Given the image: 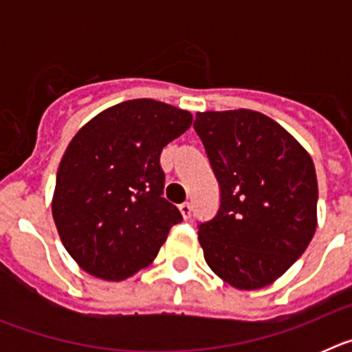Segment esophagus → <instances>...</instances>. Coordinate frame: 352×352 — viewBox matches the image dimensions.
Instances as JSON below:
<instances>
[{
    "mask_svg": "<svg viewBox=\"0 0 352 352\" xmlns=\"http://www.w3.org/2000/svg\"><path fill=\"white\" fill-rule=\"evenodd\" d=\"M179 211H182L183 219H190V214H192V206H190V203L179 204Z\"/></svg>",
    "mask_w": 352,
    "mask_h": 352,
    "instance_id": "obj_1",
    "label": "esophagus"
}]
</instances>
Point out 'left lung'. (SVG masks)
I'll return each instance as SVG.
<instances>
[{
  "label": "left lung",
  "instance_id": "obj_1",
  "mask_svg": "<svg viewBox=\"0 0 352 352\" xmlns=\"http://www.w3.org/2000/svg\"><path fill=\"white\" fill-rule=\"evenodd\" d=\"M194 129L220 185V210L199 227L204 259L239 291L280 278L317 227V178L309 151L252 109L195 114Z\"/></svg>",
  "mask_w": 352,
  "mask_h": 352
}]
</instances>
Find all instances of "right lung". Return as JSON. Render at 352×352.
<instances>
[{"label":"right lung","mask_w":352,"mask_h":352,"mask_svg":"<svg viewBox=\"0 0 352 352\" xmlns=\"http://www.w3.org/2000/svg\"><path fill=\"white\" fill-rule=\"evenodd\" d=\"M192 120L185 109L135 98L107 107L74 135L58 167L52 219L80 270L120 282L153 263L182 222L162 197L160 153Z\"/></svg>","instance_id":"right-lung-1"}]
</instances>
